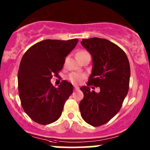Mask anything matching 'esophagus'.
<instances>
[{
	"label": "esophagus",
	"instance_id": "34e87169",
	"mask_svg": "<svg viewBox=\"0 0 150 150\" xmlns=\"http://www.w3.org/2000/svg\"><path fill=\"white\" fill-rule=\"evenodd\" d=\"M74 88H75V91H77V90H78V89H79V87H78V86H74Z\"/></svg>",
	"mask_w": 150,
	"mask_h": 150
}]
</instances>
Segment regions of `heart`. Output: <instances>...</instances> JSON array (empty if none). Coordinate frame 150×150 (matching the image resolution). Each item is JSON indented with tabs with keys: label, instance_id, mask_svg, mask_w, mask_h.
<instances>
[{
	"label": "heart",
	"instance_id": "1",
	"mask_svg": "<svg viewBox=\"0 0 150 150\" xmlns=\"http://www.w3.org/2000/svg\"><path fill=\"white\" fill-rule=\"evenodd\" d=\"M88 53L86 51H84V50H82V51H80L77 53L76 57L77 58L78 57H84L86 55H88ZM83 75H81V74L77 73V72H72V73L69 74V76H68V80L70 81L72 83L77 85L81 83V81H82V79L83 78Z\"/></svg>",
	"mask_w": 150,
	"mask_h": 150
}]
</instances>
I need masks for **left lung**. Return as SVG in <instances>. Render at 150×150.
I'll return each instance as SVG.
<instances>
[{"instance_id": "obj_1", "label": "left lung", "mask_w": 150, "mask_h": 150, "mask_svg": "<svg viewBox=\"0 0 150 150\" xmlns=\"http://www.w3.org/2000/svg\"><path fill=\"white\" fill-rule=\"evenodd\" d=\"M81 45L92 57L93 68L87 86H82L83 99L79 104L83 119L92 126H100L119 111L128 93L131 70L123 51L107 39H83ZM100 88L96 93L89 86ZM93 88V87H92Z\"/></svg>"}]
</instances>
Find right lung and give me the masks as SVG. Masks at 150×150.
I'll return each mask as SVG.
<instances>
[{
  "label": "right lung",
  "mask_w": 150,
  "mask_h": 150,
  "mask_svg": "<svg viewBox=\"0 0 150 150\" xmlns=\"http://www.w3.org/2000/svg\"><path fill=\"white\" fill-rule=\"evenodd\" d=\"M78 42L47 39L30 47L22 57L18 71L19 95L24 111L35 122L47 125L61 116L73 86L63 81L55 88L51 79L58 76Z\"/></svg>",
  "instance_id": "add662e5"
}]
</instances>
